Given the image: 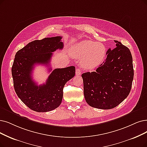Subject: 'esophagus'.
<instances>
[{
	"mask_svg": "<svg viewBox=\"0 0 147 147\" xmlns=\"http://www.w3.org/2000/svg\"><path fill=\"white\" fill-rule=\"evenodd\" d=\"M75 74H76V75H77V76H80L81 74V70L78 68L77 69H76Z\"/></svg>",
	"mask_w": 147,
	"mask_h": 147,
	"instance_id": "obj_1",
	"label": "esophagus"
}]
</instances>
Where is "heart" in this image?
Masks as SVG:
<instances>
[{
  "label": "heart",
  "instance_id": "heart-1",
  "mask_svg": "<svg viewBox=\"0 0 147 147\" xmlns=\"http://www.w3.org/2000/svg\"><path fill=\"white\" fill-rule=\"evenodd\" d=\"M70 53L78 59L82 58V66L84 68L93 69L100 65L104 61L106 48L101 43L86 40L74 45Z\"/></svg>",
  "mask_w": 147,
  "mask_h": 147
}]
</instances>
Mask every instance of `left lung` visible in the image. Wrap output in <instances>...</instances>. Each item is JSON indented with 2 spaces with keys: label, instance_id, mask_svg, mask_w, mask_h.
<instances>
[{
  "label": "left lung",
  "instance_id": "obj_1",
  "mask_svg": "<svg viewBox=\"0 0 147 147\" xmlns=\"http://www.w3.org/2000/svg\"><path fill=\"white\" fill-rule=\"evenodd\" d=\"M116 47L107 51V58L95 71L81 75L84 95L90 106L111 109L121 103L131 89L134 76L129 49L115 40Z\"/></svg>",
  "mask_w": 147,
  "mask_h": 147
}]
</instances>
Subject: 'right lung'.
<instances>
[{
  "instance_id": "add662e5",
  "label": "right lung",
  "mask_w": 147,
  "mask_h": 147,
  "mask_svg": "<svg viewBox=\"0 0 147 147\" xmlns=\"http://www.w3.org/2000/svg\"><path fill=\"white\" fill-rule=\"evenodd\" d=\"M61 38L57 36L34 40L16 54L11 69L14 90L21 101L35 111L46 112L59 106L64 85L75 76V67L69 66L54 69L43 84L38 86L32 80L35 64L49 65L52 52L63 48Z\"/></svg>"
}]
</instances>
